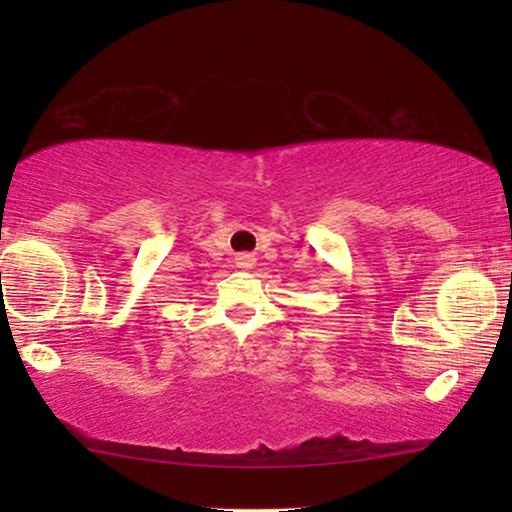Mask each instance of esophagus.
<instances>
[{
    "label": "esophagus",
    "mask_w": 512,
    "mask_h": 512,
    "mask_svg": "<svg viewBox=\"0 0 512 512\" xmlns=\"http://www.w3.org/2000/svg\"><path fill=\"white\" fill-rule=\"evenodd\" d=\"M235 263H237V268L249 270V268H254L256 258H254V254H237L235 256Z\"/></svg>",
    "instance_id": "obj_1"
}]
</instances>
